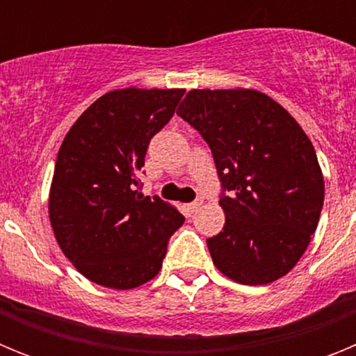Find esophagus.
I'll list each match as a JSON object with an SVG mask.
<instances>
[{
  "label": "esophagus",
  "mask_w": 356,
  "mask_h": 356,
  "mask_svg": "<svg viewBox=\"0 0 356 356\" xmlns=\"http://www.w3.org/2000/svg\"><path fill=\"white\" fill-rule=\"evenodd\" d=\"M200 207H201V201H194V203H188V205H185V209H187L188 212H196Z\"/></svg>",
  "instance_id": "1"
}]
</instances>
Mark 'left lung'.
<instances>
[{
  "instance_id": "8db88e82",
  "label": "left lung",
  "mask_w": 356,
  "mask_h": 356,
  "mask_svg": "<svg viewBox=\"0 0 356 356\" xmlns=\"http://www.w3.org/2000/svg\"><path fill=\"white\" fill-rule=\"evenodd\" d=\"M176 114L212 149L222 185L213 266L242 285L287 275L308 248L325 201L312 143L273 97L253 89H193Z\"/></svg>"
}]
</instances>
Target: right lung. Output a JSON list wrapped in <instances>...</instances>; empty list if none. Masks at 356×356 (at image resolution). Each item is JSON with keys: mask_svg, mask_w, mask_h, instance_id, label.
I'll use <instances>...</instances> for the list:
<instances>
[{"mask_svg": "<svg viewBox=\"0 0 356 356\" xmlns=\"http://www.w3.org/2000/svg\"><path fill=\"white\" fill-rule=\"evenodd\" d=\"M184 89L103 94L65 135L49 188V221L64 254L87 280L128 291L155 278L185 217L139 193L151 137L175 114Z\"/></svg>", "mask_w": 356, "mask_h": 356, "instance_id": "1", "label": "right lung"}]
</instances>
